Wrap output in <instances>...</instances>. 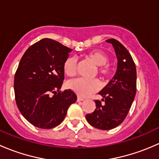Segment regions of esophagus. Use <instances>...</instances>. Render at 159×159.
I'll return each mask as SVG.
<instances>
[{"instance_id":"1","label":"esophagus","mask_w":159,"mask_h":159,"mask_svg":"<svg viewBox=\"0 0 159 159\" xmlns=\"http://www.w3.org/2000/svg\"><path fill=\"white\" fill-rule=\"evenodd\" d=\"M77 101H78V102H83V101H84V98H83L80 97V96H78V98H77Z\"/></svg>"}]
</instances>
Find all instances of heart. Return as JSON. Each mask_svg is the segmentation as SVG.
<instances>
[{
	"mask_svg": "<svg viewBox=\"0 0 159 159\" xmlns=\"http://www.w3.org/2000/svg\"><path fill=\"white\" fill-rule=\"evenodd\" d=\"M86 58L98 65V73L102 77H108L110 75V68L107 63L108 62V57L103 51L100 50H93L87 53ZM78 61L73 56L67 57L63 65L64 72L69 77H73L77 73ZM68 88L75 91L78 95L82 97H88L93 93L96 92L100 88L98 80L85 79V78H77L70 81L68 84Z\"/></svg>",
	"mask_w": 159,
	"mask_h": 159,
	"instance_id": "obj_1",
	"label": "heart"
}]
</instances>
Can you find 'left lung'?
Listing matches in <instances>:
<instances>
[{"label":"left lung","instance_id":"8db88e82","mask_svg":"<svg viewBox=\"0 0 159 159\" xmlns=\"http://www.w3.org/2000/svg\"><path fill=\"white\" fill-rule=\"evenodd\" d=\"M115 48L118 68L115 76L99 94L102 101L95 100L96 108L86 115L88 122L101 130H110L119 125L127 116L136 94V68L131 54L118 41L107 40Z\"/></svg>","mask_w":159,"mask_h":159}]
</instances>
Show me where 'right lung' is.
Wrapping results in <instances>:
<instances>
[{"mask_svg":"<svg viewBox=\"0 0 159 159\" xmlns=\"http://www.w3.org/2000/svg\"><path fill=\"white\" fill-rule=\"evenodd\" d=\"M72 50L44 38L25 51L14 75L17 106L34 126L50 129L60 125L77 100L72 90L61 91L65 79L63 65Z\"/></svg>","mask_w":159,"mask_h":159,"instance_id":"obj_1","label":"right lung"}]
</instances>
